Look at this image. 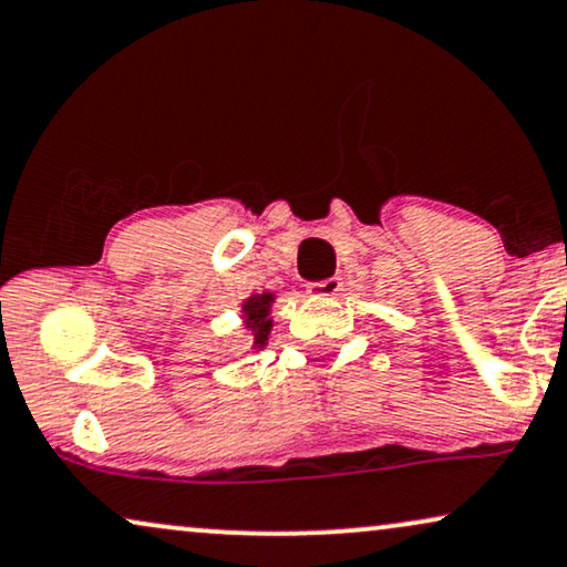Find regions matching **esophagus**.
<instances>
[{
  "label": "esophagus",
  "mask_w": 567,
  "mask_h": 567,
  "mask_svg": "<svg viewBox=\"0 0 567 567\" xmlns=\"http://www.w3.org/2000/svg\"><path fill=\"white\" fill-rule=\"evenodd\" d=\"M308 292H311L313 298H337L339 292H342V279L329 277L323 279V282H311L308 285Z\"/></svg>",
  "instance_id": "esophagus-1"
}]
</instances>
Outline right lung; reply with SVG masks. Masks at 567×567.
<instances>
[{"instance_id":"1","label":"right lung","mask_w":567,"mask_h":567,"mask_svg":"<svg viewBox=\"0 0 567 567\" xmlns=\"http://www.w3.org/2000/svg\"><path fill=\"white\" fill-rule=\"evenodd\" d=\"M277 296L271 290L254 292L248 296L244 303H240V327H244V334L248 337V352H261L269 342L271 327V308H275Z\"/></svg>"}]
</instances>
